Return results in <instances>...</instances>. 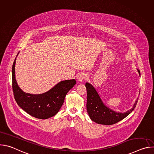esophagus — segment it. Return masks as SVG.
<instances>
[{
	"label": "esophagus",
	"instance_id": "34e87169",
	"mask_svg": "<svg viewBox=\"0 0 154 154\" xmlns=\"http://www.w3.org/2000/svg\"><path fill=\"white\" fill-rule=\"evenodd\" d=\"M88 76H87V74H86L84 72H81L79 74L78 77H77V79H78V80L80 81V82H82L83 80H85L87 79Z\"/></svg>",
	"mask_w": 154,
	"mask_h": 154
}]
</instances>
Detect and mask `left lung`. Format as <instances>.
Listing matches in <instances>:
<instances>
[{
	"mask_svg": "<svg viewBox=\"0 0 154 154\" xmlns=\"http://www.w3.org/2000/svg\"><path fill=\"white\" fill-rule=\"evenodd\" d=\"M140 75V71L138 69ZM87 91L86 109L91 119L103 125H112L118 122L127 117L135 108L138 99L135 103L134 107L125 113H117L106 107L100 99L94 88L90 83H86Z\"/></svg>",
	"mask_w": 154,
	"mask_h": 154,
	"instance_id": "obj_1",
	"label": "left lung"
}]
</instances>
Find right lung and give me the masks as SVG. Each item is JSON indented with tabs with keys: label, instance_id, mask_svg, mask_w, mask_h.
Returning <instances> with one entry per match:
<instances>
[{
	"label": "right lung",
	"instance_id": "obj_1",
	"mask_svg": "<svg viewBox=\"0 0 154 154\" xmlns=\"http://www.w3.org/2000/svg\"><path fill=\"white\" fill-rule=\"evenodd\" d=\"M15 58L12 68V88L18 105L30 115L41 119L55 116L60 110L66 95L76 84L74 79L59 82L51 90L41 94H31L22 91L15 78Z\"/></svg>",
	"mask_w": 154,
	"mask_h": 154
}]
</instances>
